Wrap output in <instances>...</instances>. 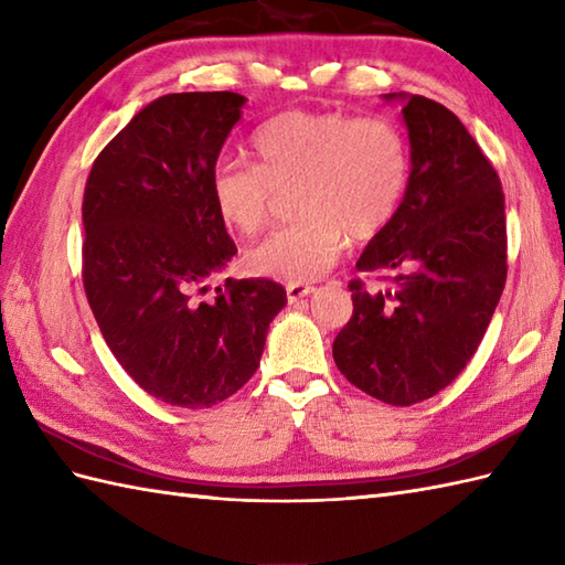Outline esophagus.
Returning <instances> with one entry per match:
<instances>
[{
  "label": "esophagus",
  "mask_w": 565,
  "mask_h": 565,
  "mask_svg": "<svg viewBox=\"0 0 565 565\" xmlns=\"http://www.w3.org/2000/svg\"><path fill=\"white\" fill-rule=\"evenodd\" d=\"M313 291H316L313 286H308V284H289L286 286V298H289V303H298L301 298L310 296Z\"/></svg>",
  "instance_id": "obj_1"
}]
</instances>
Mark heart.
I'll return each instance as SVG.
<instances>
[{"instance_id": "heart-1", "label": "heart", "mask_w": 565, "mask_h": 565, "mask_svg": "<svg viewBox=\"0 0 565 565\" xmlns=\"http://www.w3.org/2000/svg\"><path fill=\"white\" fill-rule=\"evenodd\" d=\"M252 148L259 162L213 167L211 199L227 225L255 235L296 196L301 218L245 255L252 274L276 281H313L340 259L347 237H379L411 186V142L388 118L294 109L269 118Z\"/></svg>"}]
</instances>
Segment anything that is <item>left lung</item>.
Wrapping results in <instances>:
<instances>
[{
  "label": "left lung",
  "instance_id": "1",
  "mask_svg": "<svg viewBox=\"0 0 565 565\" xmlns=\"http://www.w3.org/2000/svg\"><path fill=\"white\" fill-rule=\"evenodd\" d=\"M395 94H388L393 99ZM411 186L395 221L356 269L391 281H350L352 318L332 344L359 391L415 405L461 374L495 313L508 279V223L500 177L447 106L405 97Z\"/></svg>",
  "mask_w": 565,
  "mask_h": 565
}]
</instances>
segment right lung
<instances>
[{"label":"right lung","instance_id":"right-lung-1","mask_svg":"<svg viewBox=\"0 0 565 565\" xmlns=\"http://www.w3.org/2000/svg\"><path fill=\"white\" fill-rule=\"evenodd\" d=\"M235 92L164 94L92 164L82 199V284L116 362L154 398L201 411L255 374L281 284H206L237 247L211 172L239 121Z\"/></svg>","mask_w":565,"mask_h":565}]
</instances>
